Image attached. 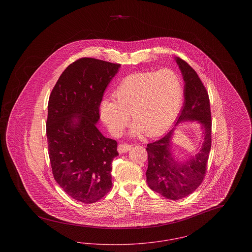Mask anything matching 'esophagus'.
Returning <instances> with one entry per match:
<instances>
[{
    "label": "esophagus",
    "mask_w": 252,
    "mask_h": 252,
    "mask_svg": "<svg viewBox=\"0 0 252 252\" xmlns=\"http://www.w3.org/2000/svg\"><path fill=\"white\" fill-rule=\"evenodd\" d=\"M132 145L127 144H120L118 145V152L120 154L123 153H126L131 149Z\"/></svg>",
    "instance_id": "1"
}]
</instances>
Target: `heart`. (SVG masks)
I'll return each mask as SVG.
<instances>
[{
  "label": "heart",
  "instance_id": "1",
  "mask_svg": "<svg viewBox=\"0 0 252 252\" xmlns=\"http://www.w3.org/2000/svg\"><path fill=\"white\" fill-rule=\"evenodd\" d=\"M115 100L104 99L100 115L109 131L119 135L131 119L132 135L143 132L157 137L166 131L180 113L183 87L177 72H137L126 77L114 92Z\"/></svg>",
  "mask_w": 252,
  "mask_h": 252
}]
</instances>
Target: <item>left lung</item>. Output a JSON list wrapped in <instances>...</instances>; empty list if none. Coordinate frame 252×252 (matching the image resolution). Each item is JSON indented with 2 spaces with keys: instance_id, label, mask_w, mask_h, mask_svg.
<instances>
[{
  "instance_id": "1",
  "label": "left lung",
  "mask_w": 252,
  "mask_h": 252,
  "mask_svg": "<svg viewBox=\"0 0 252 252\" xmlns=\"http://www.w3.org/2000/svg\"><path fill=\"white\" fill-rule=\"evenodd\" d=\"M184 80V104L174 127L161 139L147 144L148 167L146 181L149 188L171 200H179L194 192L201 184L212 145V118L208 93L197 73L180 58H175ZM201 124L204 143L194 157L184 162L175 159L171 140L180 122Z\"/></svg>"
}]
</instances>
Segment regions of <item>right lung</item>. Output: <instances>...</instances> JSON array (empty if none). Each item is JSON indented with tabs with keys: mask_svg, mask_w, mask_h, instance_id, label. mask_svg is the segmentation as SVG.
<instances>
[{
	"mask_svg": "<svg viewBox=\"0 0 252 252\" xmlns=\"http://www.w3.org/2000/svg\"><path fill=\"white\" fill-rule=\"evenodd\" d=\"M120 64L83 58L69 65L49 98L46 135L53 175L63 191L94 203L112 186L111 162L117 142L96 127L99 107Z\"/></svg>",
	"mask_w": 252,
	"mask_h": 252,
	"instance_id": "right-lung-1",
	"label": "right lung"
}]
</instances>
